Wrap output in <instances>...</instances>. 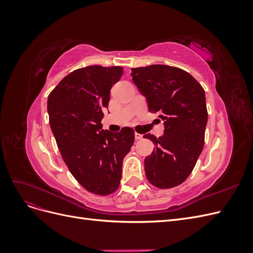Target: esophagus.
Masks as SVG:
<instances>
[{"label":"esophagus","instance_id":"1","mask_svg":"<svg viewBox=\"0 0 253 253\" xmlns=\"http://www.w3.org/2000/svg\"><path fill=\"white\" fill-rule=\"evenodd\" d=\"M135 138H136L137 140H138V139H141V138H142V135L136 132V133H135Z\"/></svg>","mask_w":253,"mask_h":253}]
</instances>
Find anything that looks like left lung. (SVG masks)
<instances>
[{"label": "left lung", "instance_id": "1", "mask_svg": "<svg viewBox=\"0 0 253 253\" xmlns=\"http://www.w3.org/2000/svg\"><path fill=\"white\" fill-rule=\"evenodd\" d=\"M132 76L147 97L149 111L165 124L159 138L143 136L154 143V151L144 159L145 176L156 188H174L188 178L204 148L208 120L205 90L189 73L175 66L136 67Z\"/></svg>", "mask_w": 253, "mask_h": 253}]
</instances>
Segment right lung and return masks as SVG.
Listing matches in <instances>:
<instances>
[{
	"instance_id": "obj_1",
	"label": "right lung",
	"mask_w": 253,
	"mask_h": 253,
	"mask_svg": "<svg viewBox=\"0 0 253 253\" xmlns=\"http://www.w3.org/2000/svg\"><path fill=\"white\" fill-rule=\"evenodd\" d=\"M122 67L91 65L68 74L47 99L49 125L68 170L88 192L110 195L119 187L122 162L135 139L134 129H102L103 109Z\"/></svg>"
}]
</instances>
